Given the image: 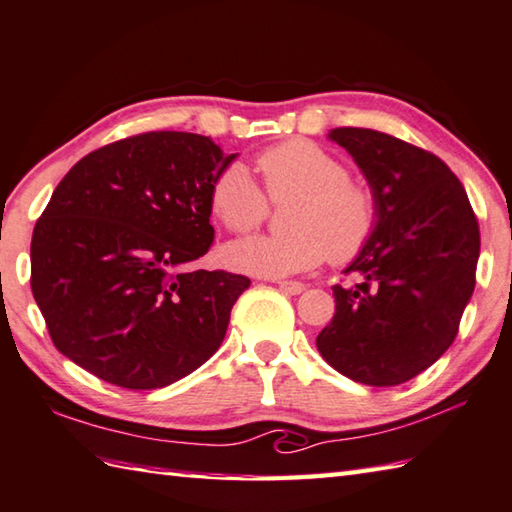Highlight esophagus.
I'll use <instances>...</instances> for the list:
<instances>
[{"label":"esophagus","mask_w":512,"mask_h":512,"mask_svg":"<svg viewBox=\"0 0 512 512\" xmlns=\"http://www.w3.org/2000/svg\"><path fill=\"white\" fill-rule=\"evenodd\" d=\"M277 286H280L284 293H291V295H300L306 288L302 282H277Z\"/></svg>","instance_id":"34e87169"}]
</instances>
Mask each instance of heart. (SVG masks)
Masks as SVG:
<instances>
[{
	"mask_svg": "<svg viewBox=\"0 0 512 512\" xmlns=\"http://www.w3.org/2000/svg\"><path fill=\"white\" fill-rule=\"evenodd\" d=\"M255 167L268 199L288 208L284 237H250L224 248V262L259 277H288L320 266L324 259L347 264L374 237L378 201L367 183L351 179L347 165L322 145L291 138L257 154ZM210 212L221 226L246 235L262 226L268 201L244 165L224 167L210 185Z\"/></svg>",
	"mask_w": 512,
	"mask_h": 512,
	"instance_id": "b5f03b06",
	"label": "heart"
}]
</instances>
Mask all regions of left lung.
I'll list each match as a JSON object with an SVG mask.
<instances>
[{"label":"left lung","mask_w":512,"mask_h":512,"mask_svg":"<svg viewBox=\"0 0 512 512\" xmlns=\"http://www.w3.org/2000/svg\"><path fill=\"white\" fill-rule=\"evenodd\" d=\"M378 201V224L333 286L336 313L318 351L356 383L394 387L439 360L457 338L475 291L479 224L439 156L376 129H331Z\"/></svg>","instance_id":"8db88e82"}]
</instances>
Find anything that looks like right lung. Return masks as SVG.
Wrapping results in <instances>:
<instances>
[{
  "mask_svg": "<svg viewBox=\"0 0 512 512\" xmlns=\"http://www.w3.org/2000/svg\"><path fill=\"white\" fill-rule=\"evenodd\" d=\"M235 159L208 136L147 132L71 167L31 241L60 353L111 385L159 389L219 349L250 280L188 266L212 246L210 185Z\"/></svg>",
  "mask_w": 512,
  "mask_h": 512,
  "instance_id": "add662e5",
  "label": "right lung"
}]
</instances>
